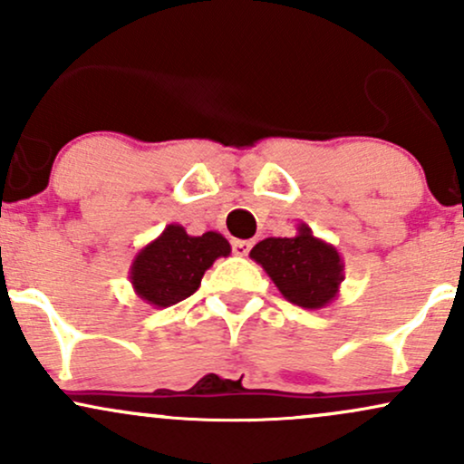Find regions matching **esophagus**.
Returning a JSON list of instances; mask_svg holds the SVG:
<instances>
[{"label": "esophagus", "instance_id": "34e87169", "mask_svg": "<svg viewBox=\"0 0 464 464\" xmlns=\"http://www.w3.org/2000/svg\"><path fill=\"white\" fill-rule=\"evenodd\" d=\"M250 248H253V242H250V239H233V253L239 255V257L248 255Z\"/></svg>", "mask_w": 464, "mask_h": 464}]
</instances>
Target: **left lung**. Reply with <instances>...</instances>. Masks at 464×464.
Segmentation results:
<instances>
[{
	"mask_svg": "<svg viewBox=\"0 0 464 464\" xmlns=\"http://www.w3.org/2000/svg\"><path fill=\"white\" fill-rule=\"evenodd\" d=\"M285 301L303 310H323L338 296L344 281L343 255L316 237L307 225L292 237H266L250 250Z\"/></svg>",
	"mask_w": 464,
	"mask_h": 464,
	"instance_id": "1",
	"label": "left lung"
}]
</instances>
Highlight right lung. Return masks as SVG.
<instances>
[{
	"label": "right lung",
	"mask_w": 464,
	"mask_h": 464,
	"mask_svg": "<svg viewBox=\"0 0 464 464\" xmlns=\"http://www.w3.org/2000/svg\"><path fill=\"white\" fill-rule=\"evenodd\" d=\"M228 255L231 244L222 233L207 231L194 237L180 225H168L132 259L129 275L132 290L159 310L177 305L198 290L202 275L216 259Z\"/></svg>",
	"instance_id": "right-lung-1"
}]
</instances>
